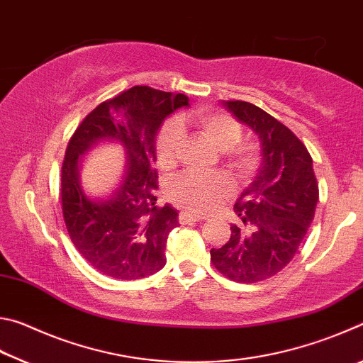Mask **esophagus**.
<instances>
[{"mask_svg":"<svg viewBox=\"0 0 363 363\" xmlns=\"http://www.w3.org/2000/svg\"><path fill=\"white\" fill-rule=\"evenodd\" d=\"M177 219H179L181 224H192V223H199V220H203L205 218L201 216H195V214H190V213H179V216H177Z\"/></svg>","mask_w":363,"mask_h":363,"instance_id":"esophagus-1","label":"esophagus"}]
</instances>
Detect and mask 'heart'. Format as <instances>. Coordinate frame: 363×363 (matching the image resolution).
Returning <instances> with one entry per match:
<instances>
[{
	"label": "heart",
	"mask_w": 363,
	"mask_h": 363,
	"mask_svg": "<svg viewBox=\"0 0 363 363\" xmlns=\"http://www.w3.org/2000/svg\"><path fill=\"white\" fill-rule=\"evenodd\" d=\"M181 123L196 126L214 147L225 150L227 167L240 179H248L259 168L261 157L257 147L253 143H238L243 133L240 123L232 115L213 108L182 113L179 120L171 118L160 128L155 139L160 167H169L174 162L184 134ZM164 194L171 203L181 210L205 214L213 211L229 196L230 184L223 176L186 174L171 181Z\"/></svg>",
	"instance_id": "b5f03b06"
}]
</instances>
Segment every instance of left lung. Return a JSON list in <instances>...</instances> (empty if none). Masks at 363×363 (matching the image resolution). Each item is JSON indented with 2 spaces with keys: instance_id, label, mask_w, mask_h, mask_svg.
<instances>
[{
  "instance_id": "obj_1",
  "label": "left lung",
  "mask_w": 363,
  "mask_h": 363,
  "mask_svg": "<svg viewBox=\"0 0 363 363\" xmlns=\"http://www.w3.org/2000/svg\"><path fill=\"white\" fill-rule=\"evenodd\" d=\"M224 106L259 136L262 164L233 205L242 224H232L229 242L210 255L224 277L255 284L274 277L296 255L314 219L318 184L311 153L284 123L250 102Z\"/></svg>"
}]
</instances>
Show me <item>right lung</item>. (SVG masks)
<instances>
[{
  "label": "right lung",
  "mask_w": 363,
  "mask_h": 363,
  "mask_svg": "<svg viewBox=\"0 0 363 363\" xmlns=\"http://www.w3.org/2000/svg\"><path fill=\"white\" fill-rule=\"evenodd\" d=\"M189 106L186 94L134 86L99 104L72 134L60 171V199L67 232L91 266L118 280H138L167 264L169 232L177 227V211L158 206L155 134L176 108ZM118 140L130 167L112 201L96 204L77 181L79 155L97 140Z\"/></svg>",
  "instance_id": "obj_1"
}]
</instances>
